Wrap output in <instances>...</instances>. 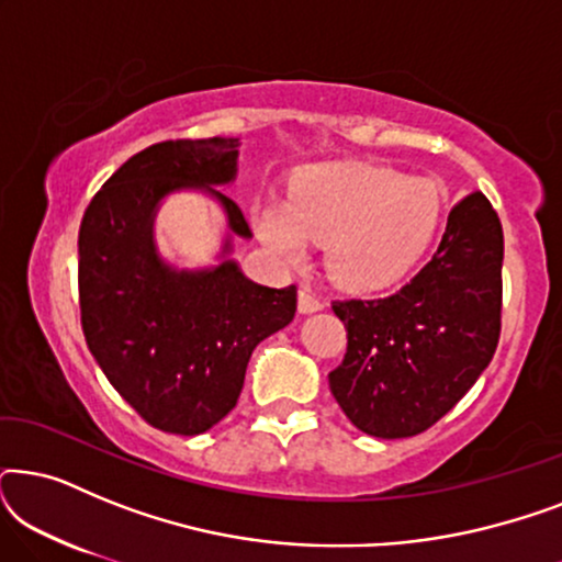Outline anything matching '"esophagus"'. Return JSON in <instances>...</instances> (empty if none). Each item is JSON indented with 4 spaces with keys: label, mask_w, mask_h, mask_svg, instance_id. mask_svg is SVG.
I'll return each instance as SVG.
<instances>
[{
    "label": "esophagus",
    "mask_w": 562,
    "mask_h": 562,
    "mask_svg": "<svg viewBox=\"0 0 562 562\" xmlns=\"http://www.w3.org/2000/svg\"><path fill=\"white\" fill-rule=\"evenodd\" d=\"M322 306H325V304H322V299L314 296L310 289L299 291V312H302V314H312V312H319Z\"/></svg>",
    "instance_id": "34e87169"
}]
</instances>
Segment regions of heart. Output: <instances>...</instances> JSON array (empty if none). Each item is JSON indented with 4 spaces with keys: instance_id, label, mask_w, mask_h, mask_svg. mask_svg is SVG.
I'll return each mask as SVG.
<instances>
[{
    "instance_id": "obj_1",
    "label": "heart",
    "mask_w": 562,
    "mask_h": 562,
    "mask_svg": "<svg viewBox=\"0 0 562 562\" xmlns=\"http://www.w3.org/2000/svg\"><path fill=\"white\" fill-rule=\"evenodd\" d=\"M442 206V189L427 179L373 164H322L296 176L289 204H260L256 229L286 263H304L310 243L327 245L337 286L379 291L425 258Z\"/></svg>"
}]
</instances>
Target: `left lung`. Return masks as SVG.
Wrapping results in <instances>:
<instances>
[{
  "label": "left lung",
  "mask_w": 562,
  "mask_h": 562,
  "mask_svg": "<svg viewBox=\"0 0 562 562\" xmlns=\"http://www.w3.org/2000/svg\"><path fill=\"white\" fill-rule=\"evenodd\" d=\"M504 233L481 191L452 206L432 260L383 299L333 302L348 352L329 391L360 432L398 440L442 419L494 358Z\"/></svg>",
  "instance_id": "left-lung-1"
}]
</instances>
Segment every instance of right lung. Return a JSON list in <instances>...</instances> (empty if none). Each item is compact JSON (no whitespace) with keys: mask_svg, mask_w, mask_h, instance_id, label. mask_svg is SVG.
<instances>
[{"mask_svg":"<svg viewBox=\"0 0 562 562\" xmlns=\"http://www.w3.org/2000/svg\"><path fill=\"white\" fill-rule=\"evenodd\" d=\"M237 145H150L106 179L81 220L79 304L91 356L148 425L171 435H202L227 417L256 345L296 312V286H260L227 258L233 235L252 237L240 206L214 189L235 181ZM183 188L204 190L228 214L217 267L179 272L155 248L157 206Z\"/></svg>","mask_w":562,"mask_h":562,"instance_id":"obj_1","label":"right lung"}]
</instances>
